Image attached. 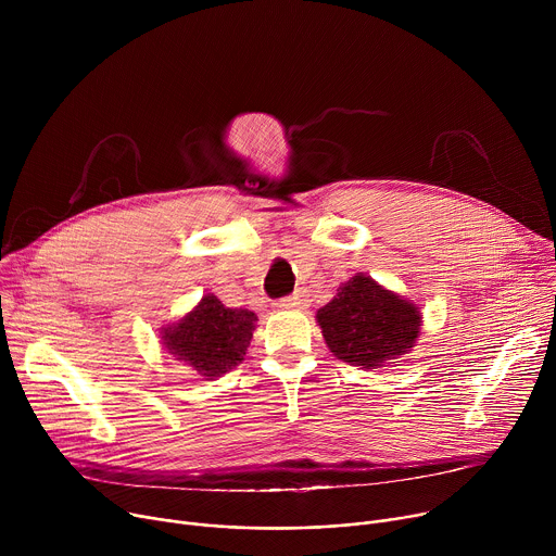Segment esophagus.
<instances>
[{"instance_id":"esophagus-1","label":"esophagus","mask_w":556,"mask_h":556,"mask_svg":"<svg viewBox=\"0 0 556 556\" xmlns=\"http://www.w3.org/2000/svg\"><path fill=\"white\" fill-rule=\"evenodd\" d=\"M307 305V294L303 290H296L290 296H283L279 301V307H305Z\"/></svg>"}]
</instances>
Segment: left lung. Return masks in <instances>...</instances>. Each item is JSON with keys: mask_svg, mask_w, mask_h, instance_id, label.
Instances as JSON below:
<instances>
[{"mask_svg": "<svg viewBox=\"0 0 556 556\" xmlns=\"http://www.w3.org/2000/svg\"><path fill=\"white\" fill-rule=\"evenodd\" d=\"M316 321L334 356L371 369L414 348L420 332V309L371 277L356 275L316 312Z\"/></svg>", "mask_w": 556, "mask_h": 556, "instance_id": "1", "label": "left lung"}]
</instances>
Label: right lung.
<instances>
[{"label": "right lung", "mask_w": 556, "mask_h": 556, "mask_svg": "<svg viewBox=\"0 0 556 556\" xmlns=\"http://www.w3.org/2000/svg\"><path fill=\"white\" fill-rule=\"evenodd\" d=\"M257 314L247 307H226L215 294L202 296L195 309L165 330V345L200 376H219L244 361Z\"/></svg>", "instance_id": "add662e5"}]
</instances>
